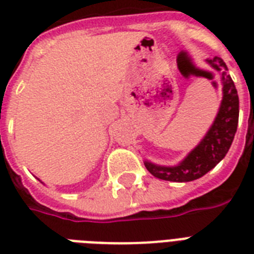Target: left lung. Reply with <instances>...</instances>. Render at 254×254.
Returning a JSON list of instances; mask_svg holds the SVG:
<instances>
[{
    "instance_id": "obj_1",
    "label": "left lung",
    "mask_w": 254,
    "mask_h": 254,
    "mask_svg": "<svg viewBox=\"0 0 254 254\" xmlns=\"http://www.w3.org/2000/svg\"><path fill=\"white\" fill-rule=\"evenodd\" d=\"M207 63L221 73L223 100L216 119L200 143L178 166H158L145 161L147 171L158 179L170 182L195 181L216 166L232 145L239 124L237 89L221 58H208Z\"/></svg>"
}]
</instances>
